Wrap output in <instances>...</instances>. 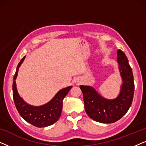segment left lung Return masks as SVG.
<instances>
[{
    "mask_svg": "<svg viewBox=\"0 0 146 146\" xmlns=\"http://www.w3.org/2000/svg\"><path fill=\"white\" fill-rule=\"evenodd\" d=\"M117 60L122 80L120 92L116 98L106 99L100 95L93 87L81 85L86 112L94 120L111 123L121 118L131 106L134 93L132 70L123 51H117Z\"/></svg>",
    "mask_w": 146,
    "mask_h": 146,
    "instance_id": "obj_1",
    "label": "left lung"
}]
</instances>
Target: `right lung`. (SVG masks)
Segmentation results:
<instances>
[{
  "mask_svg": "<svg viewBox=\"0 0 146 146\" xmlns=\"http://www.w3.org/2000/svg\"><path fill=\"white\" fill-rule=\"evenodd\" d=\"M25 57V56L18 64L17 71L13 78V94L15 106L21 117L27 122L38 127L49 126L58 120L62 110L63 100L72 86H70L61 89L50 101L44 105L34 106L27 104L20 96L16 84L19 69Z\"/></svg>",
  "mask_w": 146,
  "mask_h": 146,
  "instance_id": "add662e5",
  "label": "right lung"
}]
</instances>
